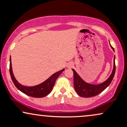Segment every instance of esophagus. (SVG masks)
I'll return each instance as SVG.
<instances>
[{
  "instance_id": "1",
  "label": "esophagus",
  "mask_w": 127,
  "mask_h": 127,
  "mask_svg": "<svg viewBox=\"0 0 127 127\" xmlns=\"http://www.w3.org/2000/svg\"><path fill=\"white\" fill-rule=\"evenodd\" d=\"M73 66V64H68V67H71Z\"/></svg>"
}]
</instances>
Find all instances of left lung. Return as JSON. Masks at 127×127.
<instances>
[{
    "label": "left lung",
    "instance_id": "1",
    "mask_svg": "<svg viewBox=\"0 0 127 127\" xmlns=\"http://www.w3.org/2000/svg\"><path fill=\"white\" fill-rule=\"evenodd\" d=\"M111 48L114 51V48L110 45ZM114 58V65H113V69L112 71V74L110 77L107 80L99 85H91L88 83L85 82L81 79V77L76 72L74 69H72L73 72V78H74V87L79 96L82 97H91L95 96L101 93L102 91H104L111 83L115 73V70H116V65H115Z\"/></svg>",
    "mask_w": 127,
    "mask_h": 127
}]
</instances>
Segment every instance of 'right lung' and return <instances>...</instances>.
Masks as SVG:
<instances>
[{"instance_id": "right-lung-1", "label": "right lung", "mask_w": 127, "mask_h": 127, "mask_svg": "<svg viewBox=\"0 0 127 127\" xmlns=\"http://www.w3.org/2000/svg\"><path fill=\"white\" fill-rule=\"evenodd\" d=\"M64 70V69L63 68L62 70L53 74L46 81H45L42 84H39V85L34 86V87H25V86H23L19 84L14 78L12 70V67H11V57H10L9 72L12 82H14L15 87L20 91H21L22 93L26 94V95L30 96V97H36V98H42V97H45V96L48 95L53 88L56 79L59 78L60 74Z\"/></svg>"}]
</instances>
